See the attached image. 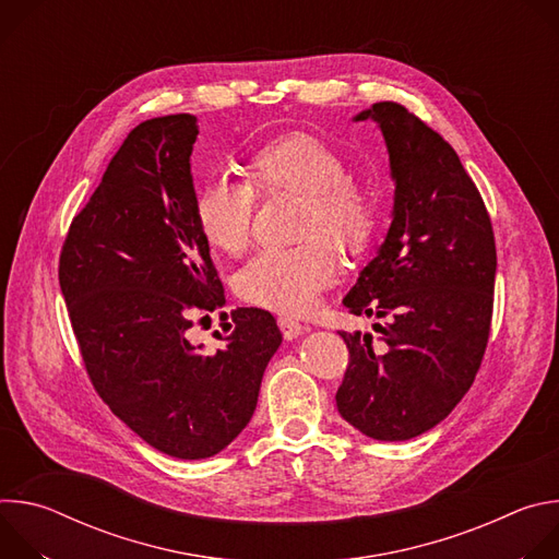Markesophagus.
<instances>
[{
  "label": "esophagus",
  "instance_id": "esophagus-1",
  "mask_svg": "<svg viewBox=\"0 0 559 559\" xmlns=\"http://www.w3.org/2000/svg\"><path fill=\"white\" fill-rule=\"evenodd\" d=\"M278 328H281V332H283V336H285L287 341H294V338H298L302 332H307L305 325H300L298 321H294V318H289V316H281V318H278Z\"/></svg>",
  "mask_w": 559,
  "mask_h": 559
}]
</instances>
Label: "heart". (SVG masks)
I'll return each instance as SVG.
<instances>
[{"label":"heart","instance_id":"b5f03b06","mask_svg":"<svg viewBox=\"0 0 559 559\" xmlns=\"http://www.w3.org/2000/svg\"><path fill=\"white\" fill-rule=\"evenodd\" d=\"M347 175L338 150L311 134H287L248 158V183L221 175L199 190L197 225L214 250L229 257L241 254L252 241L257 194L302 199L298 234L309 241L265 248L238 270L234 287L246 302L298 316L338 274V257L328 237L347 252L367 248L378 218L376 199Z\"/></svg>","mask_w":559,"mask_h":559}]
</instances>
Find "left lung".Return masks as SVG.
<instances>
[{"label": "left lung", "mask_w": 559, "mask_h": 559, "mask_svg": "<svg viewBox=\"0 0 559 559\" xmlns=\"http://www.w3.org/2000/svg\"><path fill=\"white\" fill-rule=\"evenodd\" d=\"M376 121L395 181L393 218L376 259L343 298L349 313L384 318L380 334L341 332L349 365L338 414L360 433L412 440L444 420L475 380L489 343L496 236L455 150L395 102Z\"/></svg>", "instance_id": "obj_1"}]
</instances>
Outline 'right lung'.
Masks as SVG:
<instances>
[{
  "instance_id": "add662e5",
  "label": "right lung",
  "mask_w": 559,
  "mask_h": 559,
  "mask_svg": "<svg viewBox=\"0 0 559 559\" xmlns=\"http://www.w3.org/2000/svg\"><path fill=\"white\" fill-rule=\"evenodd\" d=\"M197 134L186 112L139 123L72 218L59 257L95 391L141 440L179 460L216 455L248 427L283 341L259 307L234 309L214 352L186 336L194 316L225 302L194 216Z\"/></svg>"
}]
</instances>
